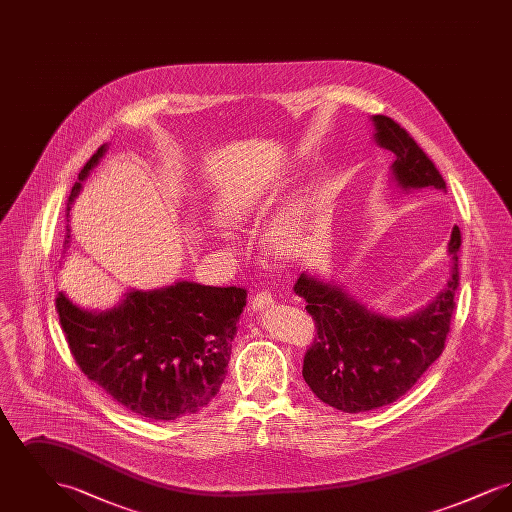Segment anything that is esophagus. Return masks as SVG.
Returning <instances> with one entry per match:
<instances>
[{
	"label": "esophagus",
	"mask_w": 512,
	"mask_h": 512,
	"mask_svg": "<svg viewBox=\"0 0 512 512\" xmlns=\"http://www.w3.org/2000/svg\"><path fill=\"white\" fill-rule=\"evenodd\" d=\"M272 303H274V299H272V295L268 292L255 293V295L251 297V309H253V311L267 309Z\"/></svg>",
	"instance_id": "34e87169"
}]
</instances>
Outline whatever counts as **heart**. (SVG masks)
<instances>
[{
  "instance_id": "obj_1",
  "label": "heart",
  "mask_w": 512,
  "mask_h": 512,
  "mask_svg": "<svg viewBox=\"0 0 512 512\" xmlns=\"http://www.w3.org/2000/svg\"><path fill=\"white\" fill-rule=\"evenodd\" d=\"M272 192L268 188H249L230 195L220 205V217L230 224H247L263 219L270 209ZM292 219L278 220L268 230V242L276 249H286L293 236Z\"/></svg>"
}]
</instances>
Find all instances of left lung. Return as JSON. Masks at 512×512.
I'll return each instance as SVG.
<instances>
[{"label":"left lung","mask_w":512,"mask_h":512,"mask_svg":"<svg viewBox=\"0 0 512 512\" xmlns=\"http://www.w3.org/2000/svg\"><path fill=\"white\" fill-rule=\"evenodd\" d=\"M374 142L395 155L391 180L403 192L430 188L447 192L445 180L411 134L386 115H374ZM461 230L453 226L447 253L451 278L436 299L411 317L370 311L341 286L301 274L293 292L307 301L317 338L303 359V378L326 405L343 413H365L390 405L413 388L443 347L459 286Z\"/></svg>","instance_id":"obj_1"}]
</instances>
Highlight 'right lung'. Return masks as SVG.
I'll use <instances>...</instances> for the list:
<instances>
[{"instance_id": "add662e5", "label": "right lung", "mask_w": 512, "mask_h": 512, "mask_svg": "<svg viewBox=\"0 0 512 512\" xmlns=\"http://www.w3.org/2000/svg\"><path fill=\"white\" fill-rule=\"evenodd\" d=\"M105 149L78 172L67 211ZM69 232L67 226L65 247ZM245 297L236 286L176 282L126 292L109 311L80 309L59 292L55 309L76 365L92 382L132 413L176 420L201 411L219 393Z\"/></svg>"}]
</instances>
